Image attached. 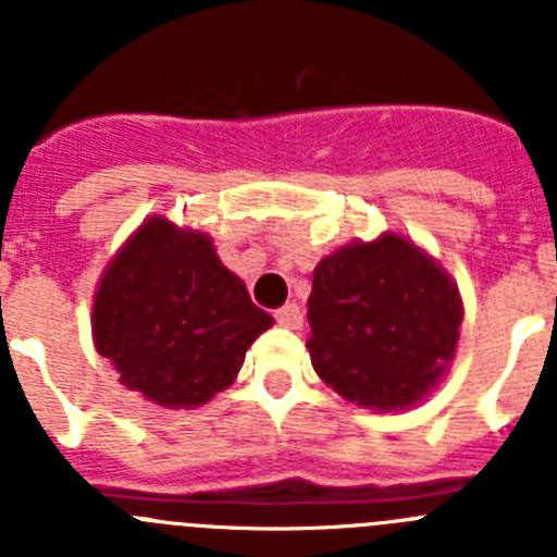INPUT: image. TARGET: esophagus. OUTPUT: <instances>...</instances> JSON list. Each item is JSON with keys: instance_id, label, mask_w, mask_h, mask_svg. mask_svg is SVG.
<instances>
[{"instance_id": "obj_1", "label": "esophagus", "mask_w": 557, "mask_h": 557, "mask_svg": "<svg viewBox=\"0 0 557 557\" xmlns=\"http://www.w3.org/2000/svg\"><path fill=\"white\" fill-rule=\"evenodd\" d=\"M275 323L284 329H301L304 326V314L298 304H284L282 309H275Z\"/></svg>"}]
</instances>
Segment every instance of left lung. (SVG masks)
<instances>
[{
    "instance_id": "obj_1",
    "label": "left lung",
    "mask_w": 557,
    "mask_h": 557,
    "mask_svg": "<svg viewBox=\"0 0 557 557\" xmlns=\"http://www.w3.org/2000/svg\"><path fill=\"white\" fill-rule=\"evenodd\" d=\"M307 307L314 373L357 407L410 410L455 362L462 323L457 282L396 231L323 256Z\"/></svg>"
}]
</instances>
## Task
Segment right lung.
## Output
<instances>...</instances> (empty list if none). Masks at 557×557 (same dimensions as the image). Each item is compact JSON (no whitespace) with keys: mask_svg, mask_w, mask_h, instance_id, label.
<instances>
[{"mask_svg":"<svg viewBox=\"0 0 557 557\" xmlns=\"http://www.w3.org/2000/svg\"><path fill=\"white\" fill-rule=\"evenodd\" d=\"M270 326L211 236L164 214L127 236L91 304L97 354L120 385L166 410H191L234 385L245 351Z\"/></svg>","mask_w":557,"mask_h":557,"instance_id":"right-lung-1","label":"right lung"}]
</instances>
